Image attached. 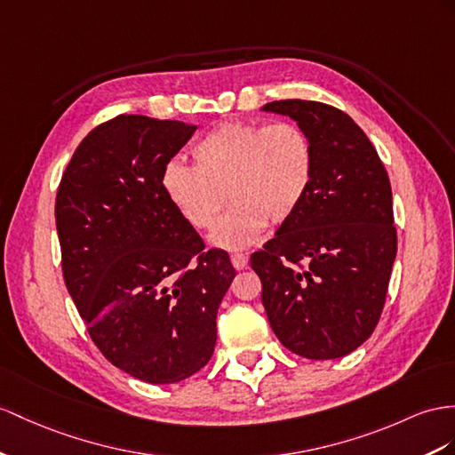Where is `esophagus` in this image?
Instances as JSON below:
<instances>
[{
    "label": "esophagus",
    "mask_w": 455,
    "mask_h": 455,
    "mask_svg": "<svg viewBox=\"0 0 455 455\" xmlns=\"http://www.w3.org/2000/svg\"><path fill=\"white\" fill-rule=\"evenodd\" d=\"M230 263H232V267H235V269H243V267L248 265V255H243V253H232L230 255Z\"/></svg>",
    "instance_id": "1"
}]
</instances>
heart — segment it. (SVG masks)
Here are the masks:
<instances>
[{
  "label": "heart",
  "mask_w": 455,
  "mask_h": 455,
  "mask_svg": "<svg viewBox=\"0 0 455 455\" xmlns=\"http://www.w3.org/2000/svg\"><path fill=\"white\" fill-rule=\"evenodd\" d=\"M192 156L196 167L167 163L163 192L196 230L212 228L228 200L230 212L209 236L212 246L225 250L250 248L267 223L278 227L292 219L315 169L309 136L288 121L223 123L197 140Z\"/></svg>",
  "instance_id": "obj_1"
}]
</instances>
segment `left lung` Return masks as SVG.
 <instances>
[{
  "mask_svg": "<svg viewBox=\"0 0 455 455\" xmlns=\"http://www.w3.org/2000/svg\"><path fill=\"white\" fill-rule=\"evenodd\" d=\"M265 113L294 119L315 169L296 215L251 255L276 339L307 359H339L375 331L398 250L388 174L365 132L327 103L281 100Z\"/></svg>",
  "mask_w": 455,
  "mask_h": 455,
  "instance_id": "left-lung-1",
  "label": "left lung"
}]
</instances>
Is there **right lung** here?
I'll return each mask as SVG.
<instances>
[{
    "label": "right lung",
    "mask_w": 455,
    "mask_h": 455,
    "mask_svg": "<svg viewBox=\"0 0 455 455\" xmlns=\"http://www.w3.org/2000/svg\"><path fill=\"white\" fill-rule=\"evenodd\" d=\"M196 126L119 115L96 126L60 184L63 276L92 340L138 380L172 384L213 355L217 311L236 271L204 251L161 174Z\"/></svg>",
    "instance_id": "obj_1"
}]
</instances>
